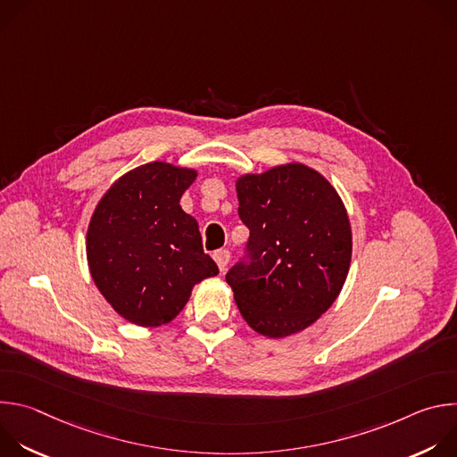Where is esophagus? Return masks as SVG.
<instances>
[{
	"label": "esophagus",
	"mask_w": 457,
	"mask_h": 457,
	"mask_svg": "<svg viewBox=\"0 0 457 457\" xmlns=\"http://www.w3.org/2000/svg\"><path fill=\"white\" fill-rule=\"evenodd\" d=\"M213 258H215V262H217L219 270H220V271H226L228 264H229V258H231L229 251H228V249H219V251L213 253Z\"/></svg>",
	"instance_id": "1"
}]
</instances>
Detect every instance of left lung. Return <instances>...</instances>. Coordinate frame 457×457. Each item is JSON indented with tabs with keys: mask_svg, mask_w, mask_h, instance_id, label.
I'll use <instances>...</instances> for the list:
<instances>
[{
	"mask_svg": "<svg viewBox=\"0 0 457 457\" xmlns=\"http://www.w3.org/2000/svg\"><path fill=\"white\" fill-rule=\"evenodd\" d=\"M244 256L228 271L240 314L270 338L298 333L328 311L349 273L353 237L337 189L303 164L237 180Z\"/></svg>",
	"mask_w": 457,
	"mask_h": 457,
	"instance_id": "left-lung-1",
	"label": "left lung"
}]
</instances>
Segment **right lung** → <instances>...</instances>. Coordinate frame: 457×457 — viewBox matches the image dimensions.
Masks as SVG:
<instances>
[{
    "mask_svg": "<svg viewBox=\"0 0 457 457\" xmlns=\"http://www.w3.org/2000/svg\"><path fill=\"white\" fill-rule=\"evenodd\" d=\"M197 171L150 162L122 175L99 201L87 235L92 278L128 321L159 328L195 284L219 275L199 224L179 201Z\"/></svg>",
    "mask_w": 457,
    "mask_h": 457,
    "instance_id": "right-lung-1",
    "label": "right lung"
}]
</instances>
